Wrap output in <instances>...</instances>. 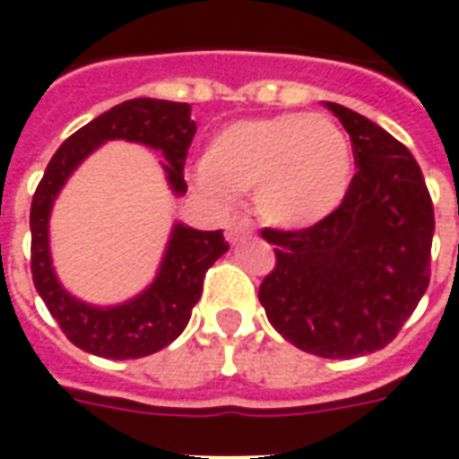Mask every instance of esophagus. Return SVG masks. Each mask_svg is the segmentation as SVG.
<instances>
[{"mask_svg":"<svg viewBox=\"0 0 459 459\" xmlns=\"http://www.w3.org/2000/svg\"><path fill=\"white\" fill-rule=\"evenodd\" d=\"M250 233H253V223L248 219H240V216H233V219L226 223V240L229 243H240L243 238H248Z\"/></svg>","mask_w":459,"mask_h":459,"instance_id":"esophagus-1","label":"esophagus"}]
</instances>
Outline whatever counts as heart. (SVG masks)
Returning a JSON list of instances; mask_svg holds the SVG:
<instances>
[{"instance_id": "b5f03b06", "label": "heart", "mask_w": 459, "mask_h": 459, "mask_svg": "<svg viewBox=\"0 0 459 459\" xmlns=\"http://www.w3.org/2000/svg\"><path fill=\"white\" fill-rule=\"evenodd\" d=\"M354 150L337 122L319 113H282L230 122L211 137L194 184L221 206L253 194L268 226L305 230L344 204Z\"/></svg>"}]
</instances>
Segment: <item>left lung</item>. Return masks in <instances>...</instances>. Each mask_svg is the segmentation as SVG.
Returning a JSON list of instances; mask_svg holds the SVG:
<instances>
[{"label": "left lung", "mask_w": 459, "mask_h": 459, "mask_svg": "<svg viewBox=\"0 0 459 459\" xmlns=\"http://www.w3.org/2000/svg\"><path fill=\"white\" fill-rule=\"evenodd\" d=\"M325 105L349 132L359 171L344 204L317 226L263 229L275 268L258 298L290 344L354 359L394 342L425 295L435 216L408 147L364 115Z\"/></svg>", "instance_id": "8db88e82"}]
</instances>
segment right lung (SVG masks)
I'll return each mask as SVG.
<instances>
[{"label":"right lung","instance_id":"right-lung-1","mask_svg":"<svg viewBox=\"0 0 459 459\" xmlns=\"http://www.w3.org/2000/svg\"><path fill=\"white\" fill-rule=\"evenodd\" d=\"M196 134L186 103L134 98L74 132L56 150L36 186L31 201V275L51 317L78 349L103 359H140L160 351L189 325L191 309L199 302L206 270L229 250L221 230H196L177 223L150 288L130 302L95 307L68 295L58 282L48 253V216L58 191L81 161L108 140L147 144L164 154L171 191L186 194L184 161Z\"/></svg>","mask_w":459,"mask_h":459}]
</instances>
